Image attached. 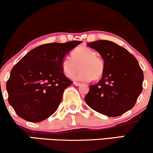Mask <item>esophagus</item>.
Wrapping results in <instances>:
<instances>
[{
    "label": "esophagus",
    "mask_w": 153,
    "mask_h": 153,
    "mask_svg": "<svg viewBox=\"0 0 153 153\" xmlns=\"http://www.w3.org/2000/svg\"><path fill=\"white\" fill-rule=\"evenodd\" d=\"M73 84H74L75 86L81 85V83H80V82H73Z\"/></svg>",
    "instance_id": "esophagus-1"
}]
</instances>
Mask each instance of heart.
<instances>
[{
	"label": "heart",
	"mask_w": 153,
	"mask_h": 153,
	"mask_svg": "<svg viewBox=\"0 0 153 153\" xmlns=\"http://www.w3.org/2000/svg\"><path fill=\"white\" fill-rule=\"evenodd\" d=\"M96 52L90 48L80 46L72 52V58L65 57L62 61L64 74L73 78L80 69L76 79L88 81L93 79L97 80L104 74L105 62L102 58L96 56Z\"/></svg>",
	"instance_id": "b5f03b06"
}]
</instances>
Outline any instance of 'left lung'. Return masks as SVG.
Returning <instances> with one entry per match:
<instances>
[{
  "label": "left lung",
  "instance_id": "1",
  "mask_svg": "<svg viewBox=\"0 0 153 153\" xmlns=\"http://www.w3.org/2000/svg\"><path fill=\"white\" fill-rule=\"evenodd\" d=\"M87 45L100 53L105 71L100 81L89 86L85 101L97 113L120 116L135 105L143 91V72L137 59L113 42L100 40Z\"/></svg>",
  "mask_w": 153,
  "mask_h": 153
}]
</instances>
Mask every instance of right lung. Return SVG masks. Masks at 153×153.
I'll return each mask as SVG.
<instances>
[{"mask_svg": "<svg viewBox=\"0 0 153 153\" xmlns=\"http://www.w3.org/2000/svg\"><path fill=\"white\" fill-rule=\"evenodd\" d=\"M81 41L53 43L35 48L13 68L6 82L8 102L19 117L32 123L53 115L72 81L62 73V61Z\"/></svg>", "mask_w": 153, "mask_h": 153, "instance_id": "obj_1", "label": "right lung"}]
</instances>
